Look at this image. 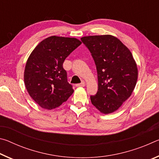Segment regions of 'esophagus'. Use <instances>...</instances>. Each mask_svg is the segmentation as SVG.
Masks as SVG:
<instances>
[{"label": "esophagus", "instance_id": "esophagus-1", "mask_svg": "<svg viewBox=\"0 0 159 159\" xmlns=\"http://www.w3.org/2000/svg\"><path fill=\"white\" fill-rule=\"evenodd\" d=\"M76 87H84L85 86V83L82 82L81 83H79V84H76Z\"/></svg>", "mask_w": 159, "mask_h": 159}]
</instances>
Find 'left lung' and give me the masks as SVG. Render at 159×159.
Here are the masks:
<instances>
[{
	"label": "left lung",
	"mask_w": 159,
	"mask_h": 159,
	"mask_svg": "<svg viewBox=\"0 0 159 159\" xmlns=\"http://www.w3.org/2000/svg\"><path fill=\"white\" fill-rule=\"evenodd\" d=\"M95 61L98 91L90 96L92 104L102 114L116 111L130 98L135 87L138 70L130 50L111 35L81 38Z\"/></svg>",
	"instance_id": "8db88e82"
}]
</instances>
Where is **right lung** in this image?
Listing matches in <instances>:
<instances>
[{"instance_id":"add662e5","label":"right lung","mask_w":159,"mask_h":159,"mask_svg":"<svg viewBox=\"0 0 159 159\" xmlns=\"http://www.w3.org/2000/svg\"><path fill=\"white\" fill-rule=\"evenodd\" d=\"M80 44L76 38L52 36L40 42L29 55L24 73L25 87L42 108H57L73 94L63 63Z\"/></svg>"}]
</instances>
